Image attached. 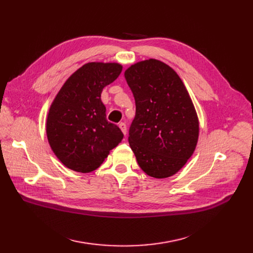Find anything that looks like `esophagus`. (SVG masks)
Wrapping results in <instances>:
<instances>
[{
  "label": "esophagus",
  "instance_id": "obj_1",
  "mask_svg": "<svg viewBox=\"0 0 253 253\" xmlns=\"http://www.w3.org/2000/svg\"><path fill=\"white\" fill-rule=\"evenodd\" d=\"M119 127H120V129L122 130L123 134L126 135V134H127V127H126V124H125V123H120V124H119Z\"/></svg>",
  "mask_w": 253,
  "mask_h": 253
}]
</instances>
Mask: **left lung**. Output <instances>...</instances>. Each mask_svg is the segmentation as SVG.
Here are the masks:
<instances>
[{
    "label": "left lung",
    "instance_id": "left-lung-1",
    "mask_svg": "<svg viewBox=\"0 0 253 253\" xmlns=\"http://www.w3.org/2000/svg\"><path fill=\"white\" fill-rule=\"evenodd\" d=\"M135 99L129 144L139 167L155 178H167L185 165L195 152L199 119L177 73L150 58L124 73Z\"/></svg>",
    "mask_w": 253,
    "mask_h": 253
}]
</instances>
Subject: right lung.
Instances as JSON below:
<instances>
[{"mask_svg":"<svg viewBox=\"0 0 253 253\" xmlns=\"http://www.w3.org/2000/svg\"><path fill=\"white\" fill-rule=\"evenodd\" d=\"M123 66L117 62H88L66 80L47 116L51 150L69 169L88 173L97 169L124 135L106 120L102 89L113 83Z\"/></svg>","mask_w":253,"mask_h":253,"instance_id":"right-lung-1","label":"right lung"}]
</instances>
